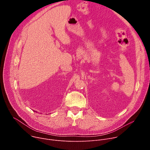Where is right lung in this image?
Returning <instances> with one entry per match:
<instances>
[{"mask_svg": "<svg viewBox=\"0 0 150 150\" xmlns=\"http://www.w3.org/2000/svg\"><path fill=\"white\" fill-rule=\"evenodd\" d=\"M34 112H35V111H34Z\"/></svg>", "mask_w": 150, "mask_h": 150, "instance_id": "1", "label": "right lung"}]
</instances>
